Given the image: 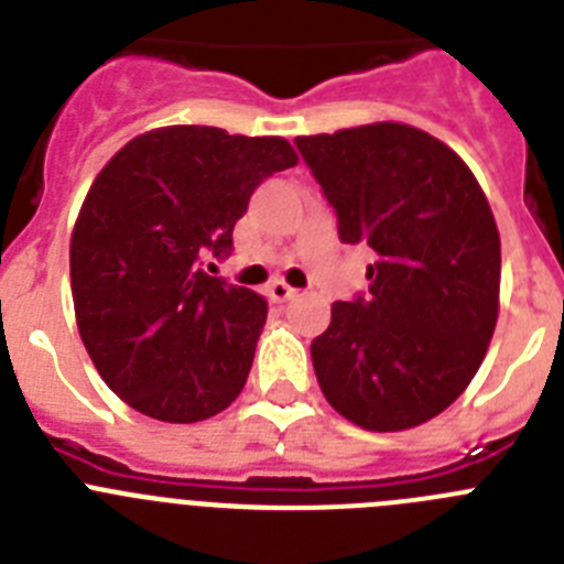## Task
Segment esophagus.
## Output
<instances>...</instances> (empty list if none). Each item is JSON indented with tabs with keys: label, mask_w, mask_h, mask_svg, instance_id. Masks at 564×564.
<instances>
[{
	"label": "esophagus",
	"mask_w": 564,
	"mask_h": 564,
	"mask_svg": "<svg viewBox=\"0 0 564 564\" xmlns=\"http://www.w3.org/2000/svg\"><path fill=\"white\" fill-rule=\"evenodd\" d=\"M268 296H271V302H291L296 291L288 282H282V279H273L271 285H268Z\"/></svg>",
	"instance_id": "esophagus-1"
}]
</instances>
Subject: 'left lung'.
<instances>
[{
    "instance_id": "1",
    "label": "left lung",
    "mask_w": 564,
    "mask_h": 564,
    "mask_svg": "<svg viewBox=\"0 0 564 564\" xmlns=\"http://www.w3.org/2000/svg\"><path fill=\"white\" fill-rule=\"evenodd\" d=\"M296 147L338 239L367 246L370 293L333 302L313 338L318 387L338 415L403 432L455 403L480 370L500 313V234L457 152L410 123L302 134Z\"/></svg>"
}]
</instances>
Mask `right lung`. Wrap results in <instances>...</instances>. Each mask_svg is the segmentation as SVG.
Instances as JSON below:
<instances>
[{"instance_id": "1", "label": "right lung", "mask_w": 564, "mask_h": 564, "mask_svg": "<svg viewBox=\"0 0 564 564\" xmlns=\"http://www.w3.org/2000/svg\"><path fill=\"white\" fill-rule=\"evenodd\" d=\"M285 138L161 127L112 154L69 237V288L98 376L166 423L217 415L242 392L265 296L208 276L253 188L296 166Z\"/></svg>"}]
</instances>
